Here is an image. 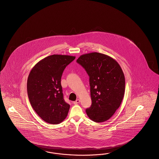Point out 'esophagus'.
Returning a JSON list of instances; mask_svg holds the SVG:
<instances>
[{
	"instance_id": "34e87169",
	"label": "esophagus",
	"mask_w": 159,
	"mask_h": 159,
	"mask_svg": "<svg viewBox=\"0 0 159 159\" xmlns=\"http://www.w3.org/2000/svg\"><path fill=\"white\" fill-rule=\"evenodd\" d=\"M80 100H79V99H77L76 101H75L74 102H73V104H78V103H80Z\"/></svg>"
}]
</instances>
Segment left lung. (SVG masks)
Listing matches in <instances>:
<instances>
[{
  "mask_svg": "<svg viewBox=\"0 0 159 159\" xmlns=\"http://www.w3.org/2000/svg\"><path fill=\"white\" fill-rule=\"evenodd\" d=\"M77 62L89 76L92 103L86 110L95 122L108 120L120 107L125 91V77L116 60L107 55L92 52L81 55Z\"/></svg>",
  "mask_w": 159,
  "mask_h": 159,
  "instance_id": "left-lung-1",
  "label": "left lung"
}]
</instances>
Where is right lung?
Returning a JSON list of instances; mask_svg holds the SVG:
<instances>
[{
    "label": "right lung",
    "instance_id": "1",
    "mask_svg": "<svg viewBox=\"0 0 159 159\" xmlns=\"http://www.w3.org/2000/svg\"><path fill=\"white\" fill-rule=\"evenodd\" d=\"M75 57L49 56L33 66L29 75L27 90L30 103L39 116L50 124L60 123L68 114L70 105L63 99L61 77L65 67Z\"/></svg>",
    "mask_w": 159,
    "mask_h": 159
}]
</instances>
